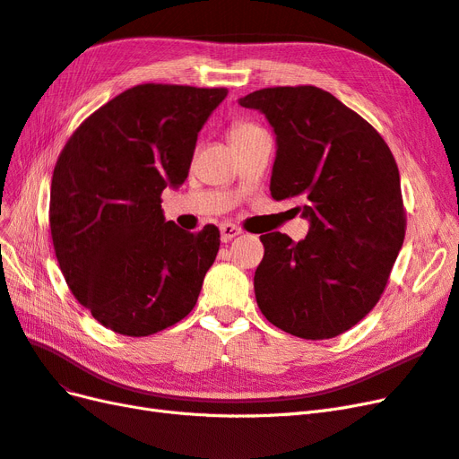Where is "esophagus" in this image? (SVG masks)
I'll return each instance as SVG.
<instances>
[{"label":"esophagus","instance_id":"1","mask_svg":"<svg viewBox=\"0 0 459 459\" xmlns=\"http://www.w3.org/2000/svg\"><path fill=\"white\" fill-rule=\"evenodd\" d=\"M239 233H241V228L233 226V224H221L220 226V235H221V241H224V243L231 241L233 238H238Z\"/></svg>","mask_w":459,"mask_h":459}]
</instances>
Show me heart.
Returning <instances> with one entry per match:
<instances>
[{
	"label": "heart",
	"instance_id": "heart-1",
	"mask_svg": "<svg viewBox=\"0 0 459 459\" xmlns=\"http://www.w3.org/2000/svg\"><path fill=\"white\" fill-rule=\"evenodd\" d=\"M256 130H260L256 124H251V122H243V120H239V122H233L231 126H230V132H228V135H230V142L233 143V142H238V140H243V137H247V135H251L253 132H256Z\"/></svg>",
	"mask_w": 459,
	"mask_h": 459
}]
</instances>
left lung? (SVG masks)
<instances>
[{"label":"left lung","mask_w":459,"mask_h":459,"mask_svg":"<svg viewBox=\"0 0 459 459\" xmlns=\"http://www.w3.org/2000/svg\"><path fill=\"white\" fill-rule=\"evenodd\" d=\"M275 134L270 191L295 199L310 231L260 235L255 295L270 324L300 339H331L379 302L404 243L400 174L379 132L316 86L264 88L239 100Z\"/></svg>","instance_id":"left-lung-1"}]
</instances>
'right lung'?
Returning <instances> with one entry per match:
<instances>
[{"mask_svg":"<svg viewBox=\"0 0 459 459\" xmlns=\"http://www.w3.org/2000/svg\"><path fill=\"white\" fill-rule=\"evenodd\" d=\"M226 88L142 84L80 124L51 179L49 228L76 300L107 329L147 337L184 319L220 248L208 224L166 221L160 195L189 174Z\"/></svg>","mask_w":459,"mask_h":459,"instance_id":"add662e5","label":"right lung"}]
</instances>
